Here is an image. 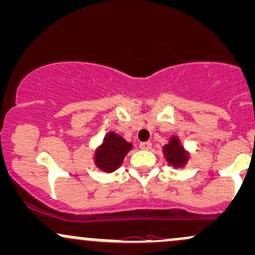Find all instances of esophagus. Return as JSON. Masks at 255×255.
<instances>
[{
  "mask_svg": "<svg viewBox=\"0 0 255 255\" xmlns=\"http://www.w3.org/2000/svg\"><path fill=\"white\" fill-rule=\"evenodd\" d=\"M139 148L143 149V150H148V149L152 148V143H150L149 141L141 142V143H139Z\"/></svg>",
  "mask_w": 255,
  "mask_h": 255,
  "instance_id": "34e87169",
  "label": "esophagus"
}]
</instances>
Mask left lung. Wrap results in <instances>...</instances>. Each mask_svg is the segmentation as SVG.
Listing matches in <instances>:
<instances>
[{
	"label": "left lung",
	"instance_id": "8db88e82",
	"mask_svg": "<svg viewBox=\"0 0 255 255\" xmlns=\"http://www.w3.org/2000/svg\"><path fill=\"white\" fill-rule=\"evenodd\" d=\"M163 154L169 165L174 166L175 169L183 168L190 160V152L182 146L179 136L175 135H172L168 143L163 147Z\"/></svg>",
	"mask_w": 255,
	"mask_h": 255
}]
</instances>
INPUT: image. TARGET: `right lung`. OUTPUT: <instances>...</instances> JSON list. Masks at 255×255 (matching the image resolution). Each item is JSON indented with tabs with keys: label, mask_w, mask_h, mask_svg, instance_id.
Here are the masks:
<instances>
[{
	"label": "right lung",
	"mask_w": 255,
	"mask_h": 255,
	"mask_svg": "<svg viewBox=\"0 0 255 255\" xmlns=\"http://www.w3.org/2000/svg\"><path fill=\"white\" fill-rule=\"evenodd\" d=\"M133 144L114 131H109L97 147L94 154L96 168L107 174L116 171L123 164L125 155L132 149Z\"/></svg>",
	"instance_id": "obj_1"
}]
</instances>
